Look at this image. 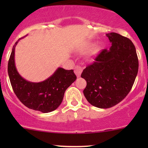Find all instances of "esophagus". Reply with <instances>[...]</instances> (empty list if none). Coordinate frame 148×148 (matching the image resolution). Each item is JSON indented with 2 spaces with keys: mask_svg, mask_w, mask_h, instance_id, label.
Listing matches in <instances>:
<instances>
[{
  "mask_svg": "<svg viewBox=\"0 0 148 148\" xmlns=\"http://www.w3.org/2000/svg\"><path fill=\"white\" fill-rule=\"evenodd\" d=\"M83 67L80 65H76L75 67V69H74V73L76 75L77 77H79L81 76V74L83 72Z\"/></svg>",
  "mask_w": 148,
  "mask_h": 148,
  "instance_id": "34e87169",
  "label": "esophagus"
}]
</instances>
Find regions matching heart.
Wrapping results in <instances>:
<instances>
[{"mask_svg": "<svg viewBox=\"0 0 148 148\" xmlns=\"http://www.w3.org/2000/svg\"><path fill=\"white\" fill-rule=\"evenodd\" d=\"M92 46H93V44H92V43L86 45L85 46H84L82 48H81V51H84V52L87 51L89 50V49H90L92 47ZM99 48L98 47H93L91 51H90V56H95V54H97L98 52H99Z\"/></svg>", "mask_w": 148, "mask_h": 148, "instance_id": "heart-1", "label": "heart"}]
</instances>
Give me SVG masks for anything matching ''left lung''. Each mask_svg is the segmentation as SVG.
<instances>
[{
	"label": "left lung",
	"mask_w": 148,
	"mask_h": 148,
	"mask_svg": "<svg viewBox=\"0 0 148 148\" xmlns=\"http://www.w3.org/2000/svg\"><path fill=\"white\" fill-rule=\"evenodd\" d=\"M106 36L111 43L110 49H103L81 75L87 82L84 96L90 104L100 108H111L125 99L138 70L133 42L115 33Z\"/></svg>",
	"instance_id": "left-lung-1"
}]
</instances>
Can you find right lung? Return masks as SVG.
Returning a JSON list of instances; mask_svg holds the SVG:
<instances>
[{
    "label": "right lung",
    "mask_w": 148,
    "mask_h": 148,
    "mask_svg": "<svg viewBox=\"0 0 148 148\" xmlns=\"http://www.w3.org/2000/svg\"><path fill=\"white\" fill-rule=\"evenodd\" d=\"M18 41L13 47L8 67L10 83L15 95L23 104L30 109L42 113L54 111L62 103L64 92L76 79L74 70L59 67L51 76L42 82L26 81L20 76L15 67L14 49Z\"/></svg>",
    "instance_id": "add662e5"
}]
</instances>
